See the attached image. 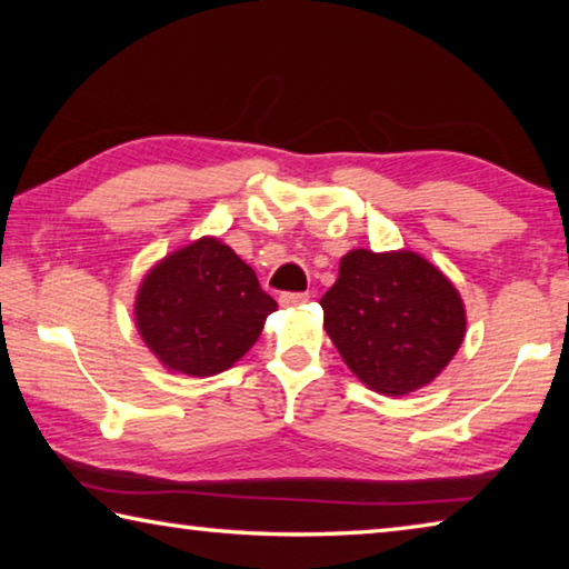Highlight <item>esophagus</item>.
<instances>
[{
  "instance_id": "obj_1",
  "label": "esophagus",
  "mask_w": 569,
  "mask_h": 569,
  "mask_svg": "<svg viewBox=\"0 0 569 569\" xmlns=\"http://www.w3.org/2000/svg\"><path fill=\"white\" fill-rule=\"evenodd\" d=\"M308 298H311L308 293H281V298H278V301H281V306L291 308V306H301V303H306Z\"/></svg>"
}]
</instances>
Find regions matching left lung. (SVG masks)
I'll return each mask as SVG.
<instances>
[{
	"mask_svg": "<svg viewBox=\"0 0 569 569\" xmlns=\"http://www.w3.org/2000/svg\"><path fill=\"white\" fill-rule=\"evenodd\" d=\"M323 329L371 391L403 397L435 381L467 333L457 286L413 250L353 248L321 298Z\"/></svg>",
	"mask_w": 569,
	"mask_h": 569,
	"instance_id": "8db88e82",
	"label": "left lung"
}]
</instances>
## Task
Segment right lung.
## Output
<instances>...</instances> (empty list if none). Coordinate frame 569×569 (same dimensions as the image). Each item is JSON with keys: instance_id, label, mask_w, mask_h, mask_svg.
Wrapping results in <instances>:
<instances>
[{"instance_id": "obj_1", "label": "right lung", "mask_w": 569, "mask_h": 569, "mask_svg": "<svg viewBox=\"0 0 569 569\" xmlns=\"http://www.w3.org/2000/svg\"><path fill=\"white\" fill-rule=\"evenodd\" d=\"M278 308L256 271L216 236L172 250L134 296V326L172 373L216 377L243 359Z\"/></svg>"}]
</instances>
